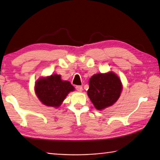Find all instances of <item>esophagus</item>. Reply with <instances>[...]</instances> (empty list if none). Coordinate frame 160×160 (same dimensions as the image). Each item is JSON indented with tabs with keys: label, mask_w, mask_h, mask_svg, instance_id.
Here are the masks:
<instances>
[{
	"label": "esophagus",
	"mask_w": 160,
	"mask_h": 160,
	"mask_svg": "<svg viewBox=\"0 0 160 160\" xmlns=\"http://www.w3.org/2000/svg\"><path fill=\"white\" fill-rule=\"evenodd\" d=\"M75 89H76V90L78 92H82V87L79 86V85L75 87Z\"/></svg>",
	"instance_id": "34e87169"
}]
</instances>
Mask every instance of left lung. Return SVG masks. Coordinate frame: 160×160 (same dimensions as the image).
I'll list each match as a JSON object with an SVG mask.
<instances>
[{
    "label": "left lung",
    "instance_id": "left-lung-1",
    "mask_svg": "<svg viewBox=\"0 0 160 160\" xmlns=\"http://www.w3.org/2000/svg\"><path fill=\"white\" fill-rule=\"evenodd\" d=\"M123 85L114 72L94 74L89 80L88 95L97 110L112 106L120 97Z\"/></svg>",
    "mask_w": 160,
    "mask_h": 160
}]
</instances>
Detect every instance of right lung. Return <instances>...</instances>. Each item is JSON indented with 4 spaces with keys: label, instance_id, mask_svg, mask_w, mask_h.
Wrapping results in <instances>:
<instances>
[{
    "label": "right lung",
    "instance_id": "obj_1",
    "mask_svg": "<svg viewBox=\"0 0 160 160\" xmlns=\"http://www.w3.org/2000/svg\"><path fill=\"white\" fill-rule=\"evenodd\" d=\"M75 88L69 81L63 80L61 75L52 74L49 76L40 77L34 85V92L38 99L47 107L58 108Z\"/></svg>",
    "mask_w": 160,
    "mask_h": 160
}]
</instances>
